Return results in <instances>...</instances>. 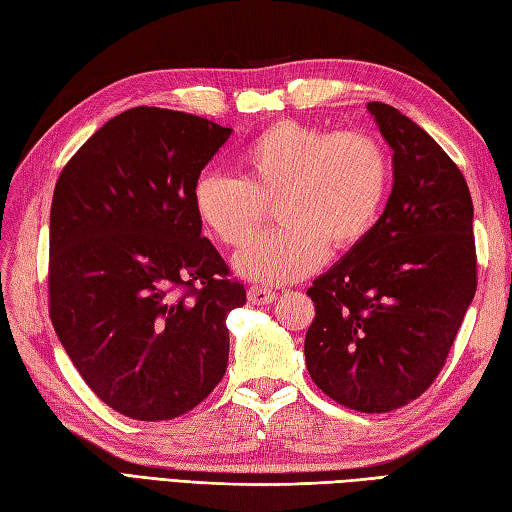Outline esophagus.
I'll return each mask as SVG.
<instances>
[{
	"mask_svg": "<svg viewBox=\"0 0 512 512\" xmlns=\"http://www.w3.org/2000/svg\"><path fill=\"white\" fill-rule=\"evenodd\" d=\"M277 299V292L266 286H250L248 288V301L255 306H264V303H273Z\"/></svg>",
	"mask_w": 512,
	"mask_h": 512,
	"instance_id": "obj_1",
	"label": "esophagus"
}]
</instances>
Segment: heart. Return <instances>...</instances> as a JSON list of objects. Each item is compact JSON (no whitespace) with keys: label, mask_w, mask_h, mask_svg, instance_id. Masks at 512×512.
<instances>
[{"label":"heart","mask_w":512,"mask_h":512,"mask_svg":"<svg viewBox=\"0 0 512 512\" xmlns=\"http://www.w3.org/2000/svg\"><path fill=\"white\" fill-rule=\"evenodd\" d=\"M242 180L204 171L191 204L217 244H246L277 204L281 228L239 250L235 268L259 281H292L374 231L391 189L383 143L361 129L325 132L297 121L262 129L237 154Z\"/></svg>","instance_id":"1"}]
</instances>
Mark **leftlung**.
I'll return each mask as SVG.
<instances>
[{
	"label": "left lung",
	"mask_w": 512,
	"mask_h": 512,
	"mask_svg": "<svg viewBox=\"0 0 512 512\" xmlns=\"http://www.w3.org/2000/svg\"><path fill=\"white\" fill-rule=\"evenodd\" d=\"M367 110L394 149L374 231L312 281L308 372L339 405L385 413L442 372L477 288L473 200L458 165L396 107Z\"/></svg>",
	"instance_id": "8db88e82"
}]
</instances>
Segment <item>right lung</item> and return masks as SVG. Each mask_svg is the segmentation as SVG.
<instances>
[{
	"mask_svg": "<svg viewBox=\"0 0 512 512\" xmlns=\"http://www.w3.org/2000/svg\"><path fill=\"white\" fill-rule=\"evenodd\" d=\"M231 132L132 107L85 140L54 187V332L88 387L127 418H178L226 372V317L246 290L202 237L191 189Z\"/></svg>",
	"mask_w": 512,
	"mask_h": 512,
	"instance_id": "right-lung-1",
	"label": "right lung"
}]
</instances>
